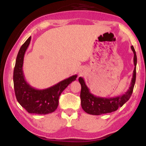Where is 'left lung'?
<instances>
[{
	"instance_id": "left-lung-1",
	"label": "left lung",
	"mask_w": 146,
	"mask_h": 146,
	"mask_svg": "<svg viewBox=\"0 0 146 146\" xmlns=\"http://www.w3.org/2000/svg\"><path fill=\"white\" fill-rule=\"evenodd\" d=\"M131 48L134 53L133 62H134L135 68L129 90L125 93V94L113 98L97 97L90 92V89L86 86L84 78L79 77L78 81L81 85V106H82L83 110L86 113L93 115H100L111 113L117 111L120 107H122L129 99L132 95L135 84L136 66H137V55H136L134 47L132 46Z\"/></svg>"
}]
</instances>
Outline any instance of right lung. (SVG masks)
<instances>
[{"mask_svg":"<svg viewBox=\"0 0 146 146\" xmlns=\"http://www.w3.org/2000/svg\"><path fill=\"white\" fill-rule=\"evenodd\" d=\"M31 41V36L21 47L13 71V84L17 100L29 113L46 115L53 113L58 105V98L68 86L76 80L75 75L44 90H37L26 82L23 73L24 57Z\"/></svg>","mask_w":146,"mask_h":146,"instance_id":"obj_1","label":"right lung"}]
</instances>
